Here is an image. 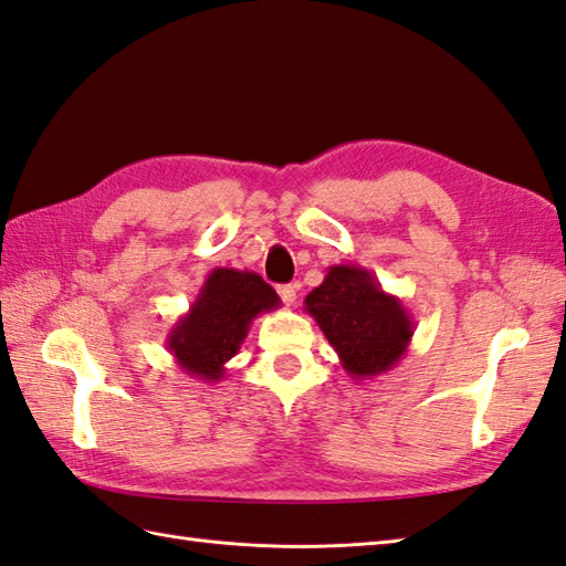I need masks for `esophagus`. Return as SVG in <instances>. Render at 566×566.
<instances>
[{"label":"esophagus","mask_w":566,"mask_h":566,"mask_svg":"<svg viewBox=\"0 0 566 566\" xmlns=\"http://www.w3.org/2000/svg\"><path fill=\"white\" fill-rule=\"evenodd\" d=\"M276 292H280L282 302H284L286 306H294V304H296V292H298L296 284H282V286H276Z\"/></svg>","instance_id":"obj_1"}]
</instances>
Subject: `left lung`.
I'll use <instances>...</instances> for the list:
<instances>
[{"label":"left lung","mask_w":566,"mask_h":566,"mask_svg":"<svg viewBox=\"0 0 566 566\" xmlns=\"http://www.w3.org/2000/svg\"><path fill=\"white\" fill-rule=\"evenodd\" d=\"M304 308L338 353L343 369L359 381L396 367L416 331L401 298L384 292L377 276L359 264L328 268Z\"/></svg>","instance_id":"1"}]
</instances>
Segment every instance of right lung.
Listing matches in <instances>:
<instances>
[{
	"mask_svg": "<svg viewBox=\"0 0 566 566\" xmlns=\"http://www.w3.org/2000/svg\"><path fill=\"white\" fill-rule=\"evenodd\" d=\"M280 306V296L260 274L216 268L187 314L167 333V350L185 375L216 384L248 338L250 323Z\"/></svg>",
	"mask_w": 566,
	"mask_h": 566,
	"instance_id": "right-lung-1",
	"label": "right lung"
}]
</instances>
